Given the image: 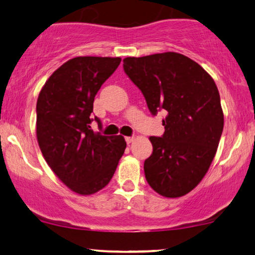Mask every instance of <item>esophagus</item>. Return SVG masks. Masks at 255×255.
I'll use <instances>...</instances> for the list:
<instances>
[{
  "mask_svg": "<svg viewBox=\"0 0 255 255\" xmlns=\"http://www.w3.org/2000/svg\"><path fill=\"white\" fill-rule=\"evenodd\" d=\"M133 140H134V137H125V141H127L128 144H131Z\"/></svg>",
  "mask_w": 255,
  "mask_h": 255,
  "instance_id": "esophagus-1",
  "label": "esophagus"
}]
</instances>
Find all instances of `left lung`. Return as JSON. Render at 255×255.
Here are the masks:
<instances>
[{
    "label": "left lung",
    "mask_w": 255,
    "mask_h": 255,
    "mask_svg": "<svg viewBox=\"0 0 255 255\" xmlns=\"http://www.w3.org/2000/svg\"><path fill=\"white\" fill-rule=\"evenodd\" d=\"M123 62L153 116L166 114L163 134L149 137L153 153L144 162L146 180L162 196H183L201 182L217 151L224 127L217 86L197 62L175 52Z\"/></svg>",
    "instance_id": "obj_1"
}]
</instances>
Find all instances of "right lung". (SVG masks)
I'll list each match as a JSON object with an SVG mask.
<instances>
[{"label":"right lung","instance_id":"add662e5","mask_svg":"<svg viewBox=\"0 0 255 255\" xmlns=\"http://www.w3.org/2000/svg\"><path fill=\"white\" fill-rule=\"evenodd\" d=\"M121 58L76 57L60 66L37 101V139L47 165L75 193L92 195L110 182L127 142L90 128L94 99Z\"/></svg>","mask_w":255,"mask_h":255}]
</instances>
